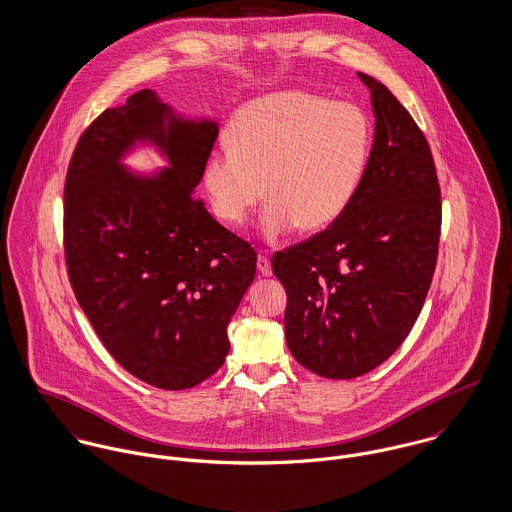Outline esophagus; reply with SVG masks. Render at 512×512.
<instances>
[{"label":"esophagus","mask_w":512,"mask_h":512,"mask_svg":"<svg viewBox=\"0 0 512 512\" xmlns=\"http://www.w3.org/2000/svg\"><path fill=\"white\" fill-rule=\"evenodd\" d=\"M257 269H259V273H261L263 277H271V275H273V271H271V261H269V257H267L265 253H259V257H257Z\"/></svg>","instance_id":"1"}]
</instances>
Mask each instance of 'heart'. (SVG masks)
Here are the masks:
<instances>
[{"label":"heart","instance_id":"1","mask_svg":"<svg viewBox=\"0 0 512 512\" xmlns=\"http://www.w3.org/2000/svg\"><path fill=\"white\" fill-rule=\"evenodd\" d=\"M229 151L212 153L202 182L214 216L231 228L247 222L257 204L265 237L296 228L316 233L351 204L371 153L365 114L304 90H281L251 100L231 117Z\"/></svg>","mask_w":512,"mask_h":512}]
</instances>
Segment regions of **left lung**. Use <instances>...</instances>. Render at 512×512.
Wrapping results in <instances>:
<instances>
[{
  "label": "left lung",
  "mask_w": 512,
  "mask_h": 512,
  "mask_svg": "<svg viewBox=\"0 0 512 512\" xmlns=\"http://www.w3.org/2000/svg\"><path fill=\"white\" fill-rule=\"evenodd\" d=\"M357 74L375 112L357 194L330 228L273 255L286 290L288 349L326 379L373 371L410 334L434 277L442 226L424 133L385 84Z\"/></svg>",
  "instance_id": "obj_1"
}]
</instances>
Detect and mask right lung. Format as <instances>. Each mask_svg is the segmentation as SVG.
Listing matches in <instances>:
<instances>
[{
    "mask_svg": "<svg viewBox=\"0 0 512 512\" xmlns=\"http://www.w3.org/2000/svg\"><path fill=\"white\" fill-rule=\"evenodd\" d=\"M216 137L218 123L178 119L141 90L86 127L66 172L74 296L115 361L165 391L190 389L224 365L229 320L255 277V249L192 196ZM143 138L171 170L137 177L118 165Z\"/></svg>",
    "mask_w": 512,
    "mask_h": 512,
    "instance_id": "obj_1",
    "label": "right lung"
}]
</instances>
